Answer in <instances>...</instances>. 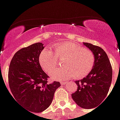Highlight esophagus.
Here are the masks:
<instances>
[{
	"mask_svg": "<svg viewBox=\"0 0 120 120\" xmlns=\"http://www.w3.org/2000/svg\"><path fill=\"white\" fill-rule=\"evenodd\" d=\"M60 83H61V85H66V83H67V82H60Z\"/></svg>",
	"mask_w": 120,
	"mask_h": 120,
	"instance_id": "esophagus-1",
	"label": "esophagus"
}]
</instances>
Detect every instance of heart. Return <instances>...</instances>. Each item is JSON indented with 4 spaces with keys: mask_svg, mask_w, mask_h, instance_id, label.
I'll return each instance as SVG.
<instances>
[{
    "mask_svg": "<svg viewBox=\"0 0 120 120\" xmlns=\"http://www.w3.org/2000/svg\"><path fill=\"white\" fill-rule=\"evenodd\" d=\"M54 52L45 49L40 53L39 61L48 74L56 68L58 59H64V68L54 70L51 75L53 80L63 81L74 77L76 79L85 77L92 69L95 57L91 50L71 42L55 44Z\"/></svg>",
    "mask_w": 120,
    "mask_h": 120,
    "instance_id": "b5f03b06",
    "label": "heart"
}]
</instances>
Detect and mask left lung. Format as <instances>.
Returning a JSON list of instances; mask_svg holds the SVG:
<instances>
[{
	"instance_id": "obj_1",
	"label": "left lung",
	"mask_w": 120,
	"mask_h": 120,
	"mask_svg": "<svg viewBox=\"0 0 120 120\" xmlns=\"http://www.w3.org/2000/svg\"><path fill=\"white\" fill-rule=\"evenodd\" d=\"M93 52L95 57L91 71L86 77L75 81L77 90L72 94L76 104L84 109H92L105 100L112 79V68L108 55L101 48L83 43Z\"/></svg>"
}]
</instances>
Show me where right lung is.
I'll return each instance as SVG.
<instances>
[{"label":"right lung","mask_w":120,"mask_h":120,"mask_svg":"<svg viewBox=\"0 0 120 120\" xmlns=\"http://www.w3.org/2000/svg\"><path fill=\"white\" fill-rule=\"evenodd\" d=\"M43 44L36 43L23 48L12 57L8 71L10 90L16 101L30 110L38 113L51 105L60 82L48 83V75L39 63Z\"/></svg>","instance_id":"1"}]
</instances>
